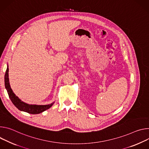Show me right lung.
<instances>
[{
  "label": "right lung",
  "mask_w": 149,
  "mask_h": 149,
  "mask_svg": "<svg viewBox=\"0 0 149 149\" xmlns=\"http://www.w3.org/2000/svg\"><path fill=\"white\" fill-rule=\"evenodd\" d=\"M9 68L8 65L7 67V69L6 70L5 75V88L7 90L8 95L9 98L13 104L19 110L24 111L31 114H37L41 112H44V111L51 108V107L54 104V102L46 105H29L22 102L21 100L16 96L15 94L13 92L12 89L10 88L9 81Z\"/></svg>",
  "instance_id": "1"
}]
</instances>
